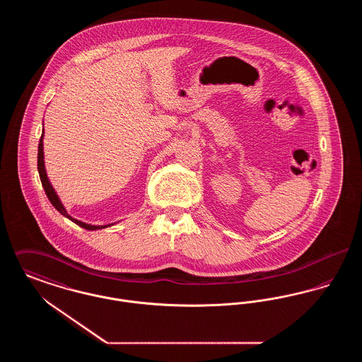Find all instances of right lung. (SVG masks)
Listing matches in <instances>:
<instances>
[{
    "label": "right lung",
    "mask_w": 362,
    "mask_h": 362,
    "mask_svg": "<svg viewBox=\"0 0 362 362\" xmlns=\"http://www.w3.org/2000/svg\"><path fill=\"white\" fill-rule=\"evenodd\" d=\"M43 137H45V134H42L40 141H39V146H37V173H39V176H40V182H42V186H43V189H45V191H46V195H47L49 201L52 202V206L55 207V209H57V210H58V211H59L62 216H65L66 218H69L70 221H73L74 224H77L78 226L84 228V229H86V230H98V229H103V228H107V226H111V225H114L86 224V223H83V221H80V220H76V218H73V217L70 216L69 213L66 211V209H65V206H64V204L61 202L59 197L57 195L55 189H54V187H52V185L50 183L49 177H47V173H46V167H45V152H43Z\"/></svg>",
    "instance_id": "add662e5"
}]
</instances>
